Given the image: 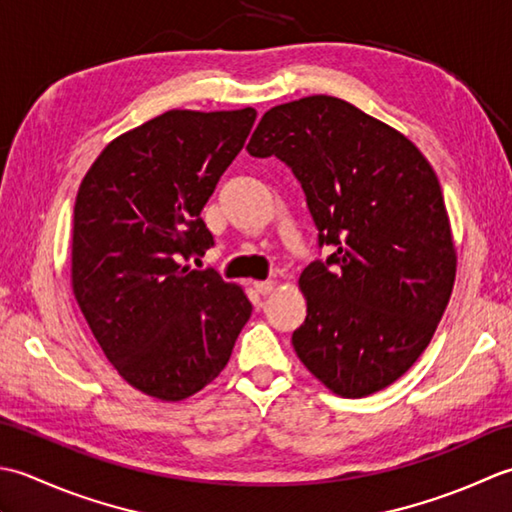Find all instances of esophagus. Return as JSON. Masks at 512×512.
Instances as JSON below:
<instances>
[{"label": "esophagus", "mask_w": 512, "mask_h": 512, "mask_svg": "<svg viewBox=\"0 0 512 512\" xmlns=\"http://www.w3.org/2000/svg\"><path fill=\"white\" fill-rule=\"evenodd\" d=\"M254 289L258 291L260 296H267L276 289V283H274V280H258V283H254Z\"/></svg>", "instance_id": "obj_1"}]
</instances>
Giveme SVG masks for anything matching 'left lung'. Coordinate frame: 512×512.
Masks as SVG:
<instances>
[{
    "mask_svg": "<svg viewBox=\"0 0 512 512\" xmlns=\"http://www.w3.org/2000/svg\"><path fill=\"white\" fill-rule=\"evenodd\" d=\"M247 152L289 165L318 245L300 274V362L342 398L382 391L429 347L455 283L440 181L415 145L351 103L314 95L263 114Z\"/></svg>",
    "mask_w": 512,
    "mask_h": 512,
    "instance_id": "1",
    "label": "left lung"
}]
</instances>
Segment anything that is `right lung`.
Wrapping results in <instances>:
<instances>
[{"instance_id":"obj_1","label":"right lung","mask_w":512,"mask_h":512,"mask_svg":"<svg viewBox=\"0 0 512 512\" xmlns=\"http://www.w3.org/2000/svg\"><path fill=\"white\" fill-rule=\"evenodd\" d=\"M254 121V108L163 112L108 143L79 185L72 291L112 367L152 398L210 384L252 316L241 287L185 263L214 245L201 210Z\"/></svg>"}]
</instances>
